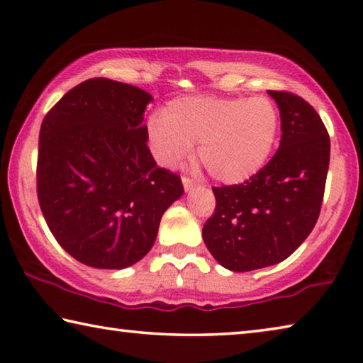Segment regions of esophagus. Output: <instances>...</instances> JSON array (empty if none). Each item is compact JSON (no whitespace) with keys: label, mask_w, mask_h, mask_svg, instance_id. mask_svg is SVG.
<instances>
[{"label":"esophagus","mask_w":363,"mask_h":363,"mask_svg":"<svg viewBox=\"0 0 363 363\" xmlns=\"http://www.w3.org/2000/svg\"><path fill=\"white\" fill-rule=\"evenodd\" d=\"M182 186H184V190H186V192H190V190L199 187V184L192 181V179H189V177H182Z\"/></svg>","instance_id":"obj_1"}]
</instances>
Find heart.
<instances>
[{
	"label": "heart",
	"mask_w": 363,
	"mask_h": 363,
	"mask_svg": "<svg viewBox=\"0 0 363 363\" xmlns=\"http://www.w3.org/2000/svg\"><path fill=\"white\" fill-rule=\"evenodd\" d=\"M280 134V112L269 97H177L147 125L153 157L173 168L199 144L196 157L214 179L250 181L264 168Z\"/></svg>",
	"instance_id": "obj_1"
}]
</instances>
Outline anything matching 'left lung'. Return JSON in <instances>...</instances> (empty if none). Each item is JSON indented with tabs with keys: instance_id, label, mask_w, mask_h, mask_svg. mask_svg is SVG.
Returning a JSON list of instances; mask_svg holds the SVG:
<instances>
[{
	"instance_id": "left-lung-1",
	"label": "left lung",
	"mask_w": 363,
	"mask_h": 363,
	"mask_svg": "<svg viewBox=\"0 0 363 363\" xmlns=\"http://www.w3.org/2000/svg\"><path fill=\"white\" fill-rule=\"evenodd\" d=\"M281 120L280 147L250 181L213 187L216 210L203 225L214 259L233 272L286 259L314 229L330 164V138L315 108L286 91H267Z\"/></svg>"
}]
</instances>
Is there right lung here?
Here are the masks:
<instances>
[{
    "instance_id": "right-lung-1",
    "label": "right lung",
    "mask_w": 363,
    "mask_h": 363,
    "mask_svg": "<svg viewBox=\"0 0 363 363\" xmlns=\"http://www.w3.org/2000/svg\"><path fill=\"white\" fill-rule=\"evenodd\" d=\"M136 86L91 78L49 110L40 130L36 190L60 247L96 269H125L155 243L163 213L184 194L147 147Z\"/></svg>"
}]
</instances>
